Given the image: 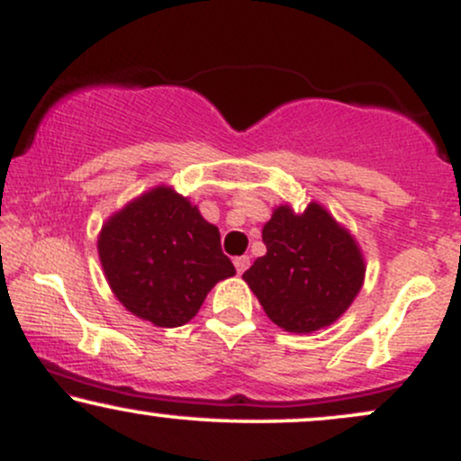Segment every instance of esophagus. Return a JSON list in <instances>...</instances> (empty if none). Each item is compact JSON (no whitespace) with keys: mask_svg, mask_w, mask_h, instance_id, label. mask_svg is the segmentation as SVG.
Instances as JSON below:
<instances>
[{"mask_svg":"<svg viewBox=\"0 0 461 461\" xmlns=\"http://www.w3.org/2000/svg\"><path fill=\"white\" fill-rule=\"evenodd\" d=\"M234 267H236V271L238 273H245L247 268H249V258L247 256H240V258H234Z\"/></svg>","mask_w":461,"mask_h":461,"instance_id":"obj_1","label":"esophagus"}]
</instances>
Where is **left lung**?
Listing matches in <instances>:
<instances>
[{"label":"left lung","instance_id":"1","mask_svg":"<svg viewBox=\"0 0 461 461\" xmlns=\"http://www.w3.org/2000/svg\"><path fill=\"white\" fill-rule=\"evenodd\" d=\"M267 256L242 279L275 325L310 333L331 325L353 303L364 282L362 253L351 236L310 203L303 214L279 205L264 225Z\"/></svg>","mask_w":461,"mask_h":461}]
</instances>
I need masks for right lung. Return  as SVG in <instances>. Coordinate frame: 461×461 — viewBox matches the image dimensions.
Instances as JSON below:
<instances>
[{
    "label": "right lung",
    "instance_id": "right-lung-1",
    "mask_svg": "<svg viewBox=\"0 0 461 461\" xmlns=\"http://www.w3.org/2000/svg\"><path fill=\"white\" fill-rule=\"evenodd\" d=\"M99 258L116 299L158 327L188 322L212 285L236 273L219 230L171 188L116 212L99 234Z\"/></svg>",
    "mask_w": 461,
    "mask_h": 461
}]
</instances>
